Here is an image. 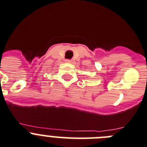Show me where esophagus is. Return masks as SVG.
<instances>
[{"instance_id": "34e87169", "label": "esophagus", "mask_w": 147, "mask_h": 147, "mask_svg": "<svg viewBox=\"0 0 147 147\" xmlns=\"http://www.w3.org/2000/svg\"><path fill=\"white\" fill-rule=\"evenodd\" d=\"M65 62L66 63H71V62H72V60H69V59H66Z\"/></svg>"}]
</instances>
